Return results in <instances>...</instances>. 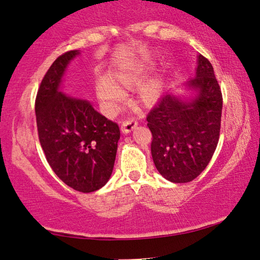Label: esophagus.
<instances>
[{
	"label": "esophagus",
	"mask_w": 260,
	"mask_h": 260,
	"mask_svg": "<svg viewBox=\"0 0 260 260\" xmlns=\"http://www.w3.org/2000/svg\"><path fill=\"white\" fill-rule=\"evenodd\" d=\"M136 126H138V121L133 119V118H129V119H126L122 121L121 132L122 133L127 134V133H129V132L133 131Z\"/></svg>",
	"instance_id": "esophagus-1"
}]
</instances>
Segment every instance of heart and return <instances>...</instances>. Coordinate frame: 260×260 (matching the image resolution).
<instances>
[{
  "label": "heart",
  "mask_w": 260,
  "mask_h": 260,
  "mask_svg": "<svg viewBox=\"0 0 260 260\" xmlns=\"http://www.w3.org/2000/svg\"><path fill=\"white\" fill-rule=\"evenodd\" d=\"M149 67L146 63H136L113 74V81L108 77L101 76L96 81L99 98L109 105H114L122 100L121 90L129 89L139 83L147 72ZM162 89V83L158 79L149 81L139 91V102L143 105H151L159 99Z\"/></svg>",
  "instance_id": "heart-1"
}]
</instances>
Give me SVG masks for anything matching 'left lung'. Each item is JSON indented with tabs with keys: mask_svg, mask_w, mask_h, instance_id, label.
I'll return each instance as SVG.
<instances>
[{
	"mask_svg": "<svg viewBox=\"0 0 260 260\" xmlns=\"http://www.w3.org/2000/svg\"><path fill=\"white\" fill-rule=\"evenodd\" d=\"M199 90L184 102L165 95L147 114L151 155L156 169L171 182L192 181L203 172L217 148L222 94L208 58L199 56L196 78L188 83Z\"/></svg>",
	"mask_w": 260,
	"mask_h": 260,
	"instance_id": "8db88e82",
	"label": "left lung"
}]
</instances>
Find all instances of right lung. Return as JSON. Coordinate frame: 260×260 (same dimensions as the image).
I'll return each instance as SVG.
<instances>
[{
    "label": "right lung",
    "mask_w": 260,
    "mask_h": 260,
    "mask_svg": "<svg viewBox=\"0 0 260 260\" xmlns=\"http://www.w3.org/2000/svg\"><path fill=\"white\" fill-rule=\"evenodd\" d=\"M78 54L67 51L51 64L39 87L35 116L40 144L55 174L74 190L91 192L111 177L120 131L89 102L58 90L69 61Z\"/></svg>",
    "instance_id": "add662e5"
}]
</instances>
